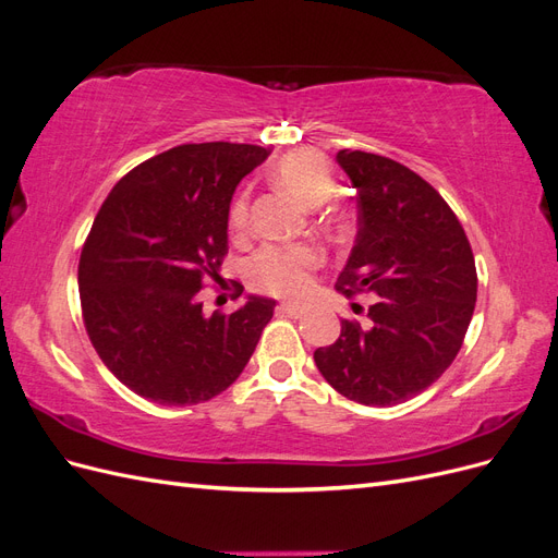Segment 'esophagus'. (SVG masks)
<instances>
[{
	"instance_id": "1",
	"label": "esophagus",
	"mask_w": 558,
	"mask_h": 558,
	"mask_svg": "<svg viewBox=\"0 0 558 558\" xmlns=\"http://www.w3.org/2000/svg\"><path fill=\"white\" fill-rule=\"evenodd\" d=\"M277 312L291 316V318H300L302 314H305V310H302L300 305H293V302H283V305L277 307Z\"/></svg>"
}]
</instances>
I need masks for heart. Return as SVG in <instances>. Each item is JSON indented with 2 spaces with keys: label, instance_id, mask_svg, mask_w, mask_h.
<instances>
[{
  "label": "heart",
  "instance_id": "1",
  "mask_svg": "<svg viewBox=\"0 0 558 558\" xmlns=\"http://www.w3.org/2000/svg\"><path fill=\"white\" fill-rule=\"evenodd\" d=\"M272 181L279 191L305 207H316L330 193L328 162L312 150H295L283 156L272 170ZM248 226L246 195L234 199L230 209V228L242 232ZM318 265V253L312 246H263L248 263L251 281L260 291L275 295H298L310 286L312 269Z\"/></svg>",
  "mask_w": 558,
  "mask_h": 558
}]
</instances>
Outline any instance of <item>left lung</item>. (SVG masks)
I'll list each match as a JSON object with an SVG mask.
<instances>
[{"label": "left lung", "instance_id": "1", "mask_svg": "<svg viewBox=\"0 0 558 558\" xmlns=\"http://www.w3.org/2000/svg\"><path fill=\"white\" fill-rule=\"evenodd\" d=\"M337 162L359 193V232L335 289L377 300L367 328L344 318L314 361L337 393L386 408L418 396L453 363L475 312V256L442 195L410 167L349 148Z\"/></svg>", "mask_w": 558, "mask_h": 558}]
</instances>
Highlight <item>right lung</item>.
<instances>
[{
	"mask_svg": "<svg viewBox=\"0 0 558 558\" xmlns=\"http://www.w3.org/2000/svg\"><path fill=\"white\" fill-rule=\"evenodd\" d=\"M269 156L253 144H183L134 167L105 199L78 260L83 324L118 381L158 404H197L242 375L272 298L202 312L218 281L238 183Z\"/></svg>",
	"mask_w": 558,
	"mask_h": 558,
	"instance_id": "add662e5",
	"label": "right lung"
}]
</instances>
